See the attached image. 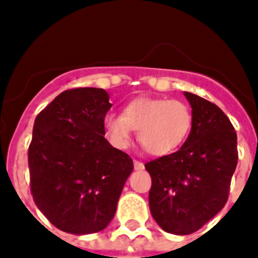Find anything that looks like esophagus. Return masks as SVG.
I'll return each instance as SVG.
<instances>
[{"mask_svg": "<svg viewBox=\"0 0 258 258\" xmlns=\"http://www.w3.org/2000/svg\"><path fill=\"white\" fill-rule=\"evenodd\" d=\"M134 167H135V170H143L145 165L141 161H134Z\"/></svg>", "mask_w": 258, "mask_h": 258, "instance_id": "1", "label": "esophagus"}]
</instances>
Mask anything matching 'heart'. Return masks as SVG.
Returning a JSON list of instances; mask_svg holds the SVG:
<instances>
[{
	"label": "heart",
	"mask_w": 258,
	"mask_h": 258,
	"mask_svg": "<svg viewBox=\"0 0 258 258\" xmlns=\"http://www.w3.org/2000/svg\"><path fill=\"white\" fill-rule=\"evenodd\" d=\"M191 124L190 107L167 97H138L125 105L123 115L104 117L105 134L116 149H127L134 130H138L139 143L157 157L175 151L186 141Z\"/></svg>",
	"instance_id": "heart-1"
}]
</instances>
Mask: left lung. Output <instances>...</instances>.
<instances>
[{"label": "left lung", "instance_id": "left-lung-1", "mask_svg": "<svg viewBox=\"0 0 258 258\" xmlns=\"http://www.w3.org/2000/svg\"><path fill=\"white\" fill-rule=\"evenodd\" d=\"M191 105L190 135L176 153L147 162L150 212L171 234L197 232L224 208L238 161L237 134L212 101L184 92Z\"/></svg>", "mask_w": 258, "mask_h": 258}]
</instances>
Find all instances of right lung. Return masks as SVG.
<instances>
[{"instance_id": "1", "label": "right lung", "mask_w": 258, "mask_h": 258, "mask_svg": "<svg viewBox=\"0 0 258 258\" xmlns=\"http://www.w3.org/2000/svg\"><path fill=\"white\" fill-rule=\"evenodd\" d=\"M111 107L104 89L72 88L36 116L28 150L30 192L62 232L89 234L107 228L134 170L128 154L104 138Z\"/></svg>"}]
</instances>
